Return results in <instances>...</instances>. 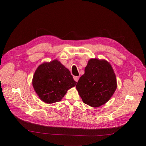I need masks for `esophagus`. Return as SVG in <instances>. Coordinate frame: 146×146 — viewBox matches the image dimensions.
<instances>
[{
    "label": "esophagus",
    "instance_id": "34e87169",
    "mask_svg": "<svg viewBox=\"0 0 146 146\" xmlns=\"http://www.w3.org/2000/svg\"><path fill=\"white\" fill-rule=\"evenodd\" d=\"M74 80H75V81L77 82L78 81L79 77H78V76H74Z\"/></svg>",
    "mask_w": 146,
    "mask_h": 146
}]
</instances>
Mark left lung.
Instances as JSON below:
<instances>
[{
	"mask_svg": "<svg viewBox=\"0 0 146 146\" xmlns=\"http://www.w3.org/2000/svg\"><path fill=\"white\" fill-rule=\"evenodd\" d=\"M117 88L116 75L107 61L91 58L76 88L85 104L99 107L107 103Z\"/></svg>",
	"mask_w": 146,
	"mask_h": 146,
	"instance_id": "obj_1",
	"label": "left lung"
}]
</instances>
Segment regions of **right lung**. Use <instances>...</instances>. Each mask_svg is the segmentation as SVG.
<instances>
[{
    "label": "right lung",
    "instance_id": "right-lung-1",
    "mask_svg": "<svg viewBox=\"0 0 146 146\" xmlns=\"http://www.w3.org/2000/svg\"><path fill=\"white\" fill-rule=\"evenodd\" d=\"M76 83L69 70L57 60L39 65L32 80L36 93L47 104L60 101Z\"/></svg>",
    "mask_w": 146,
    "mask_h": 146
}]
</instances>
